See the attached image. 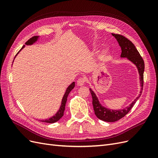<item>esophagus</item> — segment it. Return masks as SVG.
<instances>
[{"label":"esophagus","instance_id":"1","mask_svg":"<svg viewBox=\"0 0 158 158\" xmlns=\"http://www.w3.org/2000/svg\"><path fill=\"white\" fill-rule=\"evenodd\" d=\"M85 83V79L84 78H80L77 80V84L79 86H82L84 85Z\"/></svg>","mask_w":158,"mask_h":158}]
</instances>
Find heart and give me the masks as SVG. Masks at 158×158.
I'll return each instance as SVG.
<instances>
[{
    "label": "heart",
    "instance_id": "heart-1",
    "mask_svg": "<svg viewBox=\"0 0 158 158\" xmlns=\"http://www.w3.org/2000/svg\"><path fill=\"white\" fill-rule=\"evenodd\" d=\"M109 55V51L108 49H105L99 52L98 55V59L101 62H106Z\"/></svg>",
    "mask_w": 158,
    "mask_h": 158
}]
</instances>
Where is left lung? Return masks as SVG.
<instances>
[{
    "label": "left lung",
    "instance_id": "left-lung-1",
    "mask_svg": "<svg viewBox=\"0 0 158 158\" xmlns=\"http://www.w3.org/2000/svg\"><path fill=\"white\" fill-rule=\"evenodd\" d=\"M112 35L116 38L119 45L121 48V57H127L132 63L135 64L140 74V80L141 84V91L138 96L135 99L130 106L126 108L121 110H111L103 107L98 101V99L93 91L89 89L90 93L92 97V104L95 114L97 117L102 121L106 122H115L119 119L125 117L126 114L131 111V109L135 104L137 100L140 97L143 89L144 84V62L142 57L140 56L139 52L138 51L135 45L128 40L127 37L119 34L112 33Z\"/></svg>",
    "mask_w": 158,
    "mask_h": 158
}]
</instances>
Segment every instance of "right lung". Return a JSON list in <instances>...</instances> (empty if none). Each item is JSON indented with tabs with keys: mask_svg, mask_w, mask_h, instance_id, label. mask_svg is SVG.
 I'll list each match as a JSON object with an SVG mask.
<instances>
[{
	"mask_svg": "<svg viewBox=\"0 0 158 158\" xmlns=\"http://www.w3.org/2000/svg\"><path fill=\"white\" fill-rule=\"evenodd\" d=\"M38 39V36H33L31 38H30V39L27 41L26 42V45H32L33 43H35ZM23 47H24V45H23L22 49ZM20 49V50H21ZM19 51V52H20ZM75 86V83L74 82H73L68 87V88L66 89V92L64 95V96L63 98V99H62V103H61V106H60V107L59 108V110L58 111V112H57L55 115L53 117H52L51 118H49V119H46V120H43L41 121L42 122H45V123H54L56 121H58L59 119L63 116L64 114V109H65V105H66V101H67V97L68 95L69 94V93L70 92V91L73 89Z\"/></svg>",
	"mask_w": 158,
	"mask_h": 158,
	"instance_id": "obj_1",
	"label": "right lung"
}]
</instances>
